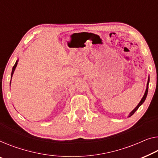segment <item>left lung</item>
<instances>
[{"instance_id":"obj_1","label":"left lung","mask_w":158,"mask_h":158,"mask_svg":"<svg viewBox=\"0 0 158 158\" xmlns=\"http://www.w3.org/2000/svg\"><path fill=\"white\" fill-rule=\"evenodd\" d=\"M149 81H150V79L148 78V83H147V88H146V90H145V94H144V96H143V97L142 98V99H141V101L140 102V103H138V105L137 106H136L135 109H134L133 110H132V111L130 113V114H129V116L128 117H130V116H131L132 115H133L134 114V113H135L136 110H137L138 109V108H139L141 105L143 104V103H144V102H145V98H146V97H147V95H148V84H149Z\"/></svg>"}]
</instances>
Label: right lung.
Returning a JSON list of instances; mask_svg holds the SVG:
<instances>
[{
	"mask_svg": "<svg viewBox=\"0 0 158 158\" xmlns=\"http://www.w3.org/2000/svg\"><path fill=\"white\" fill-rule=\"evenodd\" d=\"M18 60L16 61V62H15V65L13 66V69H12V73H11V78H12V77H13V73H14V71H15V68H16V67H17V64H18ZM11 82V81H10Z\"/></svg>",
	"mask_w": 158,
	"mask_h": 158,
	"instance_id": "obj_1",
	"label": "right lung"
}]
</instances>
